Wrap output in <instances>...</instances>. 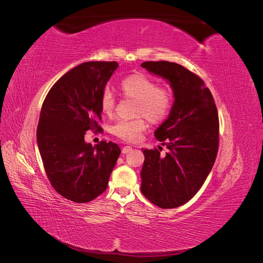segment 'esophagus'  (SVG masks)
Instances as JSON below:
<instances>
[{"mask_svg":"<svg viewBox=\"0 0 263 263\" xmlns=\"http://www.w3.org/2000/svg\"><path fill=\"white\" fill-rule=\"evenodd\" d=\"M132 150H133V148H132L130 146H125V147L122 149V153H123L124 155H126V154H129Z\"/></svg>","mask_w":263,"mask_h":263,"instance_id":"esophagus-1","label":"esophagus"}]
</instances>
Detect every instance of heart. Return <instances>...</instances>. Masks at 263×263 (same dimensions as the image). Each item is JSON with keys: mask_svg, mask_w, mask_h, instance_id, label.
<instances>
[{"mask_svg": "<svg viewBox=\"0 0 263 263\" xmlns=\"http://www.w3.org/2000/svg\"><path fill=\"white\" fill-rule=\"evenodd\" d=\"M122 91L125 97L137 101L136 115H144L149 122L157 124L168 116L173 103L172 91L166 86L158 87V83L144 73H135L122 81ZM102 113L112 116L115 109L114 95L105 91L101 98ZM147 128V123L142 117L135 119H122L110 128L115 136L126 141H134Z\"/></svg>", "mask_w": 263, "mask_h": 263, "instance_id": "1", "label": "heart"}]
</instances>
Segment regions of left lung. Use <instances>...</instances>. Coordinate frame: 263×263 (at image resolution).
I'll use <instances>...</instances> for the list:
<instances>
[{
    "label": "left lung",
    "mask_w": 263,
    "mask_h": 263,
    "mask_svg": "<svg viewBox=\"0 0 263 263\" xmlns=\"http://www.w3.org/2000/svg\"><path fill=\"white\" fill-rule=\"evenodd\" d=\"M149 73L169 83L173 105L168 118L155 132L168 148L144 149L141 193L161 209H176L187 203L203 185L218 150V114L211 91L201 78L169 61L142 62Z\"/></svg>",
    "instance_id": "left-lung-1"
}]
</instances>
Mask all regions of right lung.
Instances as JSON below:
<instances>
[{
    "label": "right lung",
    "instance_id": "obj_1",
    "mask_svg": "<svg viewBox=\"0 0 263 263\" xmlns=\"http://www.w3.org/2000/svg\"><path fill=\"white\" fill-rule=\"evenodd\" d=\"M116 61H89L71 69L47 94L39 116L37 144L47 177L67 200L87 203L107 187L121 149L112 141L92 146L89 129H101V98Z\"/></svg>",
    "mask_w": 263,
    "mask_h": 263
}]
</instances>
